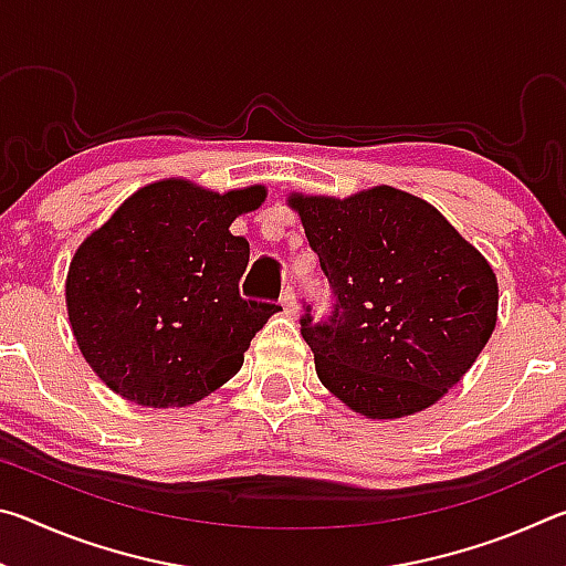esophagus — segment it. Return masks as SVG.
<instances>
[{
    "label": "esophagus",
    "instance_id": "esophagus-1",
    "mask_svg": "<svg viewBox=\"0 0 566 566\" xmlns=\"http://www.w3.org/2000/svg\"><path fill=\"white\" fill-rule=\"evenodd\" d=\"M280 304H282V310H284L286 317H294V314H296V310H300V306H296V296H294V290H292V286H286V290L282 292V296H280Z\"/></svg>",
    "mask_w": 566,
    "mask_h": 566
}]
</instances>
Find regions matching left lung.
Segmentation results:
<instances>
[{
  "instance_id": "1",
  "label": "left lung",
  "mask_w": 566,
  "mask_h": 566,
  "mask_svg": "<svg viewBox=\"0 0 566 566\" xmlns=\"http://www.w3.org/2000/svg\"><path fill=\"white\" fill-rule=\"evenodd\" d=\"M334 292L332 314L302 337L324 387L367 419H399L447 395L496 324L500 286L437 209L395 187L347 199L292 195Z\"/></svg>"
}]
</instances>
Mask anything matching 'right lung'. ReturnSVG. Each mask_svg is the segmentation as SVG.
<instances>
[{
  "instance_id": "1",
  "label": "right lung",
  "mask_w": 566,
  "mask_h": 566,
  "mask_svg": "<svg viewBox=\"0 0 566 566\" xmlns=\"http://www.w3.org/2000/svg\"><path fill=\"white\" fill-rule=\"evenodd\" d=\"M262 185L209 191L161 179L134 191L84 239L66 274V314L90 367L122 399L187 407L232 379L276 304L247 302L249 242L229 232Z\"/></svg>"
}]
</instances>
